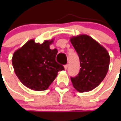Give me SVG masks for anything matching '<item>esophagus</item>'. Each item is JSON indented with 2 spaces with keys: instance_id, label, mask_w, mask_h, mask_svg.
Masks as SVG:
<instances>
[{
  "instance_id": "esophagus-1",
  "label": "esophagus",
  "mask_w": 121,
  "mask_h": 121,
  "mask_svg": "<svg viewBox=\"0 0 121 121\" xmlns=\"http://www.w3.org/2000/svg\"><path fill=\"white\" fill-rule=\"evenodd\" d=\"M68 66H69V65L68 64H67V65H65L64 66V68H65V69H67V68H68Z\"/></svg>"
}]
</instances>
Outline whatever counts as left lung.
<instances>
[{
    "label": "left lung",
    "mask_w": 121,
    "mask_h": 121,
    "mask_svg": "<svg viewBox=\"0 0 121 121\" xmlns=\"http://www.w3.org/2000/svg\"><path fill=\"white\" fill-rule=\"evenodd\" d=\"M70 41L78 53L81 67L78 74L71 78L73 86L81 93L91 91L106 76L110 61L109 53L87 35L73 36Z\"/></svg>",
    "instance_id": "8db88e82"
}]
</instances>
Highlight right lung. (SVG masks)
Returning a JSON list of instances; mask_svg holds the SVG:
<instances>
[{"instance_id": "right-lung-1", "label": "right lung", "mask_w": 121, "mask_h": 121, "mask_svg": "<svg viewBox=\"0 0 121 121\" xmlns=\"http://www.w3.org/2000/svg\"><path fill=\"white\" fill-rule=\"evenodd\" d=\"M54 40H45L42 44L30 39L19 48L12 57L15 74L23 85L34 91H45L56 78L63 65L56 61L57 49L51 50Z\"/></svg>"}]
</instances>
